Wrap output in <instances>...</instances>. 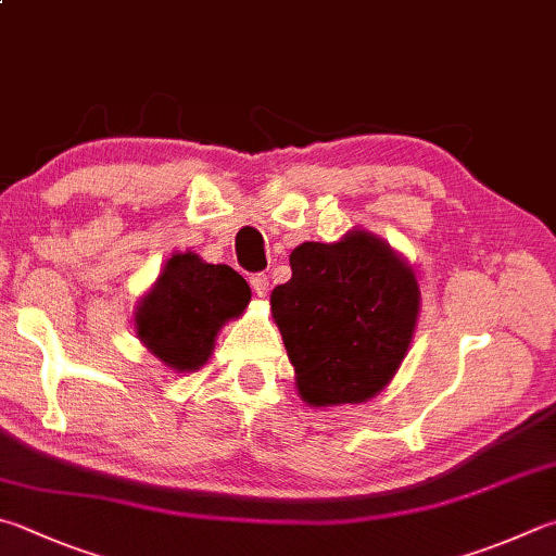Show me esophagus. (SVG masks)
Listing matches in <instances>:
<instances>
[{"label":"esophagus","mask_w":556,"mask_h":556,"mask_svg":"<svg viewBox=\"0 0 556 556\" xmlns=\"http://www.w3.org/2000/svg\"><path fill=\"white\" fill-rule=\"evenodd\" d=\"M250 287L257 296H267L269 294V277L265 275V271H257V275L250 277Z\"/></svg>","instance_id":"esophagus-1"}]
</instances>
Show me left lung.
<instances>
[{
  "label": "left lung",
  "instance_id": "8db88e82",
  "mask_svg": "<svg viewBox=\"0 0 556 556\" xmlns=\"http://www.w3.org/2000/svg\"><path fill=\"white\" fill-rule=\"evenodd\" d=\"M291 279L271 291L301 399L311 406L362 403L406 357L420 291L413 269L365 230L340 243H301Z\"/></svg>",
  "mask_w": 556,
  "mask_h": 556
}]
</instances>
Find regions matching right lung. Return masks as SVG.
<instances>
[{
    "label": "right lung",
    "mask_w": 556,
    "mask_h": 556,
    "mask_svg": "<svg viewBox=\"0 0 556 556\" xmlns=\"http://www.w3.org/2000/svg\"><path fill=\"white\" fill-rule=\"evenodd\" d=\"M248 301V281L233 267L206 265L194 252H177L140 301L136 332L167 367L191 371L206 365L218 328L238 318Z\"/></svg>",
    "instance_id": "add662e5"
}]
</instances>
